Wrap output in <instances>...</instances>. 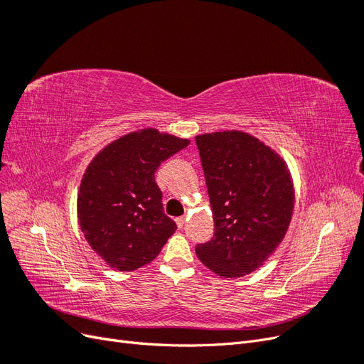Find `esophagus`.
<instances>
[{"label":"esophagus","instance_id":"1","mask_svg":"<svg viewBox=\"0 0 364 364\" xmlns=\"http://www.w3.org/2000/svg\"><path fill=\"white\" fill-rule=\"evenodd\" d=\"M176 225H178L179 229H182L183 225H185V217H178V218H176Z\"/></svg>","mask_w":364,"mask_h":364}]
</instances>
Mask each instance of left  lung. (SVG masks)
I'll list each match as a JSON object with an SVG mask.
<instances>
[{
  "label": "left lung",
  "instance_id": "obj_1",
  "mask_svg": "<svg viewBox=\"0 0 364 364\" xmlns=\"http://www.w3.org/2000/svg\"><path fill=\"white\" fill-rule=\"evenodd\" d=\"M214 218V238L197 258L222 278L258 270L287 234L294 185L287 162L241 130L196 136Z\"/></svg>",
  "mask_w": 364,
  "mask_h": 364
}]
</instances>
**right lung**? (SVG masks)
<instances>
[{
  "instance_id": "add662e5",
  "label": "right lung",
  "mask_w": 364,
  "mask_h": 364,
  "mask_svg": "<svg viewBox=\"0 0 364 364\" xmlns=\"http://www.w3.org/2000/svg\"><path fill=\"white\" fill-rule=\"evenodd\" d=\"M188 144L190 139L147 127L109 142L87 164L77 217L87 245L109 267L130 272L146 266L178 229L164 214L155 171Z\"/></svg>"
}]
</instances>
